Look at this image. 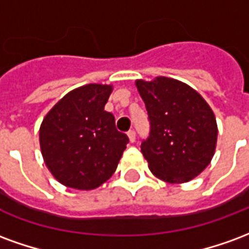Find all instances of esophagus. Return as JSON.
Here are the masks:
<instances>
[{"label": "esophagus", "mask_w": 249, "mask_h": 249, "mask_svg": "<svg viewBox=\"0 0 249 249\" xmlns=\"http://www.w3.org/2000/svg\"><path fill=\"white\" fill-rule=\"evenodd\" d=\"M128 139H129L130 142H135V140H136L135 130H129V132H128Z\"/></svg>", "instance_id": "34e87169"}]
</instances>
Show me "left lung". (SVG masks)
I'll use <instances>...</instances> for the list:
<instances>
[{
    "mask_svg": "<svg viewBox=\"0 0 249 249\" xmlns=\"http://www.w3.org/2000/svg\"><path fill=\"white\" fill-rule=\"evenodd\" d=\"M135 84L151 121L149 137L141 144L151 172L169 184L197 178L216 151L217 123L212 108L197 90L171 77Z\"/></svg>",
    "mask_w": 249,
    "mask_h": 249,
    "instance_id": "left-lung-1",
    "label": "left lung"
}]
</instances>
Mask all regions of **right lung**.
Masks as SVG:
<instances>
[{
  "mask_svg": "<svg viewBox=\"0 0 249 249\" xmlns=\"http://www.w3.org/2000/svg\"><path fill=\"white\" fill-rule=\"evenodd\" d=\"M112 84H87L57 101L40 126L41 155L58 183L73 189L100 187L119 165L128 136L105 110Z\"/></svg>",
  "mask_w": 249,
  "mask_h": 249,
  "instance_id": "right-lung-1",
  "label": "right lung"
}]
</instances>
